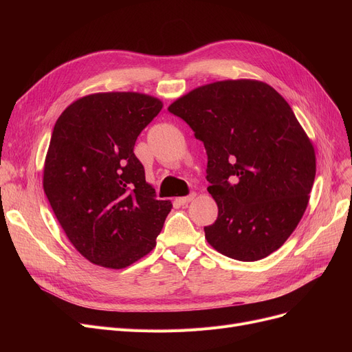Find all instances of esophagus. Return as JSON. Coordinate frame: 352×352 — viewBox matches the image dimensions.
Wrapping results in <instances>:
<instances>
[{"label": "esophagus", "instance_id": "obj_1", "mask_svg": "<svg viewBox=\"0 0 352 352\" xmlns=\"http://www.w3.org/2000/svg\"><path fill=\"white\" fill-rule=\"evenodd\" d=\"M197 197V194L195 192H192V194H190V195H187V197H181V198H177V201L179 202L181 206H187V204H190V202L194 199Z\"/></svg>", "mask_w": 352, "mask_h": 352}]
</instances>
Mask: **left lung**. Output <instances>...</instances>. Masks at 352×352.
I'll return each mask as SVG.
<instances>
[{
    "mask_svg": "<svg viewBox=\"0 0 352 352\" xmlns=\"http://www.w3.org/2000/svg\"><path fill=\"white\" fill-rule=\"evenodd\" d=\"M170 113L204 142L208 192L218 218L208 244L238 261L278 250L301 221L316 178L312 141L288 102L258 80H224L194 88Z\"/></svg>",
    "mask_w": 352,
    "mask_h": 352,
    "instance_id": "obj_1",
    "label": "left lung"
}]
</instances>
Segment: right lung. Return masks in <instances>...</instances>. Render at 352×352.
I'll use <instances>...</instances> for the list:
<instances>
[{
  "label": "right lung",
  "mask_w": 352,
  "mask_h": 352,
  "mask_svg": "<svg viewBox=\"0 0 352 352\" xmlns=\"http://www.w3.org/2000/svg\"><path fill=\"white\" fill-rule=\"evenodd\" d=\"M162 105L141 92H96L69 104L54 125L44 192L69 243L92 264L121 270L157 245L173 204L155 198L134 145Z\"/></svg>",
  "instance_id": "obj_1"
}]
</instances>
